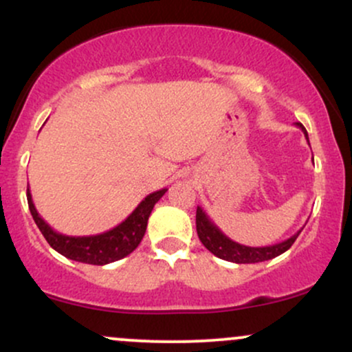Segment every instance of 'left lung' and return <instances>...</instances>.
<instances>
[{
    "mask_svg": "<svg viewBox=\"0 0 352 352\" xmlns=\"http://www.w3.org/2000/svg\"><path fill=\"white\" fill-rule=\"evenodd\" d=\"M298 127L305 132V137L308 139V132L302 127L301 124H296ZM309 142V140H308ZM302 230V228H301ZM294 233L288 240L281 241V243L270 245V246H245L236 243V241L230 240V238L221 232L220 228L210 220V217L204 212V208L197 207V233H199L200 241L204 243L208 252H212L215 256L221 258V260L232 261V263H260V261L272 260L274 256H280L286 250L292 248L298 235L301 233Z\"/></svg>",
    "mask_w": 352,
    "mask_h": 352,
    "instance_id": "obj_1",
    "label": "left lung"
}]
</instances>
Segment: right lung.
Masks as SVG:
<instances>
[{
    "instance_id": "add662e5",
    "label": "right lung",
    "mask_w": 352,
    "mask_h": 352,
    "mask_svg": "<svg viewBox=\"0 0 352 352\" xmlns=\"http://www.w3.org/2000/svg\"><path fill=\"white\" fill-rule=\"evenodd\" d=\"M165 192L167 188L151 193L137 205V208L125 218L122 223L109 232L89 236H69L52 230L36 210L30 188H28V205H30L31 215H33L38 228L41 230L43 236L56 252L69 260L80 261V263L102 266L127 256L139 246L145 235V230H147V221L153 205L162 199Z\"/></svg>"
}]
</instances>
